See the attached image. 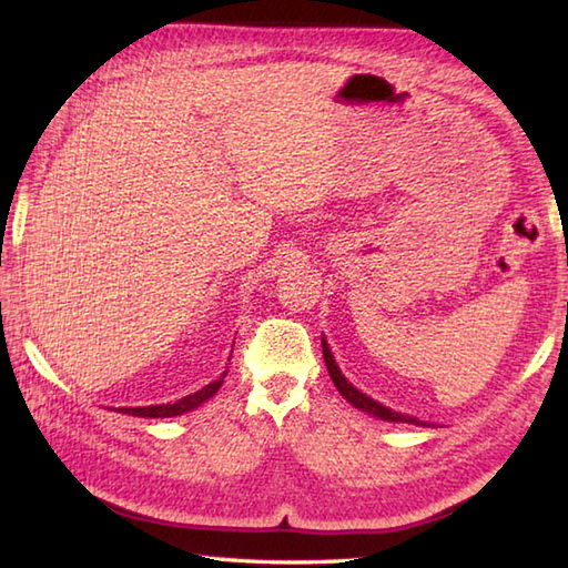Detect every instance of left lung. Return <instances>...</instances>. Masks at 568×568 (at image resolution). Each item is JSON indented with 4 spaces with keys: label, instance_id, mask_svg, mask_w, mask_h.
Wrapping results in <instances>:
<instances>
[{
    "label": "left lung",
    "instance_id": "left-lung-1",
    "mask_svg": "<svg viewBox=\"0 0 568 568\" xmlns=\"http://www.w3.org/2000/svg\"><path fill=\"white\" fill-rule=\"evenodd\" d=\"M323 361H326V367H328V375H331V379H333V385L338 387L341 395H343L345 399H348L355 409L373 414V416H377V419H382V422H404V424H416V426L422 424V426H426V422L414 419V416L399 414V412H392L389 407H382L379 402H375L373 397H367V395H363L361 389L353 387L351 382L343 377L341 367L335 365V361H333V355H331V348H328V343H326V341H323Z\"/></svg>",
    "mask_w": 568,
    "mask_h": 568
}]
</instances>
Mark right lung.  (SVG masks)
I'll return each instance as SVG.
<instances>
[{
    "label": "right lung",
    "mask_w": 568,
    "mask_h": 568,
    "mask_svg": "<svg viewBox=\"0 0 568 568\" xmlns=\"http://www.w3.org/2000/svg\"><path fill=\"white\" fill-rule=\"evenodd\" d=\"M225 375L227 373H223V377H220V379L211 382V385H205L203 389L193 392V395L183 397V399L173 402V404H154V407H120L118 412L130 414V416H146V419H166V416H181V414H186L191 409H199L203 402L211 399L215 392L220 389V385H223Z\"/></svg>",
    "instance_id": "obj_1"
}]
</instances>
